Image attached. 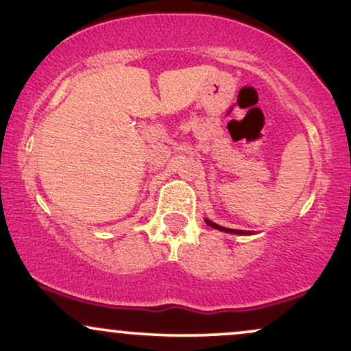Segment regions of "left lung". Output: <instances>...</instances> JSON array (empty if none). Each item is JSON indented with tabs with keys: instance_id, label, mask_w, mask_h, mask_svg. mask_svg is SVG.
I'll list each match as a JSON object with an SVG mask.
<instances>
[{
	"instance_id": "obj_1",
	"label": "left lung",
	"mask_w": 351,
	"mask_h": 351,
	"mask_svg": "<svg viewBox=\"0 0 351 351\" xmlns=\"http://www.w3.org/2000/svg\"><path fill=\"white\" fill-rule=\"evenodd\" d=\"M205 223L208 224V226L215 228V229H219V231H226V232H234V234H244V231H241V229H229V228H223L219 226V224H216L213 221H210V219H205Z\"/></svg>"
}]
</instances>
